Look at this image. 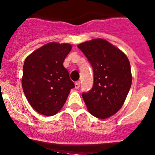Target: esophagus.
<instances>
[{
  "label": "esophagus",
  "mask_w": 155,
  "mask_h": 155,
  "mask_svg": "<svg viewBox=\"0 0 155 155\" xmlns=\"http://www.w3.org/2000/svg\"><path fill=\"white\" fill-rule=\"evenodd\" d=\"M79 87H80V81H77V82L75 83V88L76 89H79Z\"/></svg>",
  "instance_id": "34e87169"
}]
</instances>
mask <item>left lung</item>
<instances>
[{
    "mask_svg": "<svg viewBox=\"0 0 155 155\" xmlns=\"http://www.w3.org/2000/svg\"><path fill=\"white\" fill-rule=\"evenodd\" d=\"M77 47L93 69V86L82 98L89 113L108 118L121 108L132 84L130 61L122 51L101 38L93 39Z\"/></svg>",
    "mask_w": 155,
    "mask_h": 155,
    "instance_id": "obj_1",
    "label": "left lung"
}]
</instances>
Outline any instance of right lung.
Instances as JSON below:
<instances>
[{"instance_id": "add662e5", "label": "right lung", "mask_w": 155, "mask_h": 155, "mask_svg": "<svg viewBox=\"0 0 155 155\" xmlns=\"http://www.w3.org/2000/svg\"><path fill=\"white\" fill-rule=\"evenodd\" d=\"M71 48V44L51 42L25 59L22 86L27 100L37 113L45 116L56 115L75 87L63 66Z\"/></svg>"}]
</instances>
